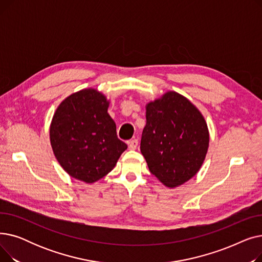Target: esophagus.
Instances as JSON below:
<instances>
[{
	"mask_svg": "<svg viewBox=\"0 0 262 262\" xmlns=\"http://www.w3.org/2000/svg\"><path fill=\"white\" fill-rule=\"evenodd\" d=\"M127 144H128V148H129V149H136L137 146H138V140H136V139L129 140V141L127 142Z\"/></svg>",
	"mask_w": 262,
	"mask_h": 262,
	"instance_id": "esophagus-1",
	"label": "esophagus"
}]
</instances>
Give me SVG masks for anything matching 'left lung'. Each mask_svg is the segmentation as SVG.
Here are the masks:
<instances>
[{
	"mask_svg": "<svg viewBox=\"0 0 262 262\" xmlns=\"http://www.w3.org/2000/svg\"><path fill=\"white\" fill-rule=\"evenodd\" d=\"M208 146L207 124L185 96L169 91L146 105L140 150L150 173L164 186L178 187L193 177Z\"/></svg>",
	"mask_w": 262,
	"mask_h": 262,
	"instance_id": "8db88e82",
	"label": "left lung"
}]
</instances>
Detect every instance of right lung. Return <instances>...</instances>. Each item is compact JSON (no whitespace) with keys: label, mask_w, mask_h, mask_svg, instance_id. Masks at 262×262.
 <instances>
[{"label":"right lung","mask_w":262,"mask_h":262,"mask_svg":"<svg viewBox=\"0 0 262 262\" xmlns=\"http://www.w3.org/2000/svg\"><path fill=\"white\" fill-rule=\"evenodd\" d=\"M109 102L95 89L68 96L55 112L50 140L55 157L73 178L92 184L112 171L127 145L117 136Z\"/></svg>","instance_id":"right-lung-1"}]
</instances>
